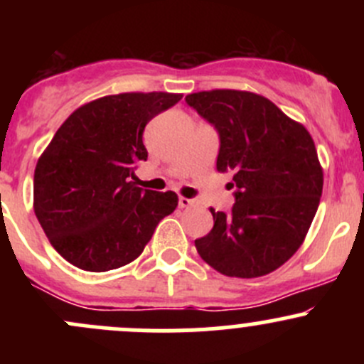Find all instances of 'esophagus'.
Instances as JSON below:
<instances>
[{"instance_id": "34e87169", "label": "esophagus", "mask_w": 364, "mask_h": 364, "mask_svg": "<svg viewBox=\"0 0 364 364\" xmlns=\"http://www.w3.org/2000/svg\"><path fill=\"white\" fill-rule=\"evenodd\" d=\"M193 204L192 199H186V197H179V208H190Z\"/></svg>"}]
</instances>
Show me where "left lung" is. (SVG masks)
<instances>
[{"instance_id": "left-lung-1", "label": "left lung", "mask_w": 364, "mask_h": 364, "mask_svg": "<svg viewBox=\"0 0 364 364\" xmlns=\"http://www.w3.org/2000/svg\"><path fill=\"white\" fill-rule=\"evenodd\" d=\"M220 135L218 172H232L230 213L209 209L211 232L196 240L204 262L225 277L278 269L303 245L322 196L321 161L306 128L266 97L213 90L185 98Z\"/></svg>"}]
</instances>
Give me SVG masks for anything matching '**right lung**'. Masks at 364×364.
Masks as SVG:
<instances>
[{"label":"right lung","instance_id":"obj_1","mask_svg":"<svg viewBox=\"0 0 364 364\" xmlns=\"http://www.w3.org/2000/svg\"><path fill=\"white\" fill-rule=\"evenodd\" d=\"M179 93H119L80 105L58 128L33 179V208L54 250L84 271L117 269L141 255L174 192L139 188L144 128Z\"/></svg>","mask_w":364,"mask_h":364}]
</instances>
